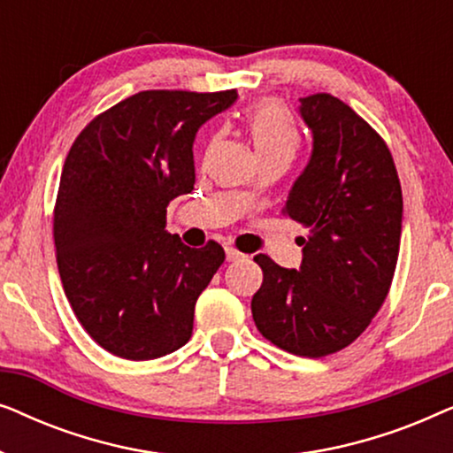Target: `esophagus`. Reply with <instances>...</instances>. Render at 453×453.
Masks as SVG:
<instances>
[{"label": "esophagus", "instance_id": "obj_1", "mask_svg": "<svg viewBox=\"0 0 453 453\" xmlns=\"http://www.w3.org/2000/svg\"><path fill=\"white\" fill-rule=\"evenodd\" d=\"M226 262H239V259H245V256L237 250H233V247H226Z\"/></svg>", "mask_w": 453, "mask_h": 453}]
</instances>
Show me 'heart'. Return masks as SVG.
I'll use <instances>...</instances> for the list:
<instances>
[{
    "label": "heart",
    "instance_id": "heart-1",
    "mask_svg": "<svg viewBox=\"0 0 453 453\" xmlns=\"http://www.w3.org/2000/svg\"><path fill=\"white\" fill-rule=\"evenodd\" d=\"M245 129L259 160H288L299 148V129L293 117L278 101L265 98L245 113Z\"/></svg>",
    "mask_w": 453,
    "mask_h": 453
}]
</instances>
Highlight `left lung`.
<instances>
[{"instance_id": "8db88e82", "label": "left lung", "mask_w": 453, "mask_h": 453, "mask_svg": "<svg viewBox=\"0 0 453 453\" xmlns=\"http://www.w3.org/2000/svg\"><path fill=\"white\" fill-rule=\"evenodd\" d=\"M311 158L282 212L301 222L303 262L288 270L259 253L251 299L257 330L278 349L319 358L361 336L386 301L398 262L402 188L381 135L340 98H301Z\"/></svg>"}]
</instances>
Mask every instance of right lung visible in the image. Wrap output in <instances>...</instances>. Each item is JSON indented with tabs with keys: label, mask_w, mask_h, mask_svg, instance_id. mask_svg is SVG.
Here are the masks:
<instances>
[{
	"label": "right lung",
	"mask_w": 453,
	"mask_h": 453,
	"mask_svg": "<svg viewBox=\"0 0 453 453\" xmlns=\"http://www.w3.org/2000/svg\"><path fill=\"white\" fill-rule=\"evenodd\" d=\"M237 90H144L95 117L67 152L53 216L65 296L111 355L150 361L181 349L197 296L225 262L166 233V206L196 183L194 140Z\"/></svg>",
	"instance_id": "obj_1"
}]
</instances>
